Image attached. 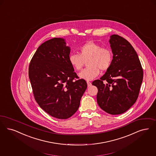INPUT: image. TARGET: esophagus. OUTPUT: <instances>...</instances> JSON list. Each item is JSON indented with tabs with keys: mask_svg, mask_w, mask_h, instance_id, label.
Segmentation results:
<instances>
[{
	"mask_svg": "<svg viewBox=\"0 0 156 156\" xmlns=\"http://www.w3.org/2000/svg\"><path fill=\"white\" fill-rule=\"evenodd\" d=\"M87 87H90V86L92 85V83H91V82H89V81H87Z\"/></svg>",
	"mask_w": 156,
	"mask_h": 156,
	"instance_id": "1",
	"label": "esophagus"
}]
</instances>
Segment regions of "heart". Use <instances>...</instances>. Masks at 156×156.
<instances>
[{
	"label": "heart",
	"mask_w": 156,
	"mask_h": 156,
	"mask_svg": "<svg viewBox=\"0 0 156 156\" xmlns=\"http://www.w3.org/2000/svg\"><path fill=\"white\" fill-rule=\"evenodd\" d=\"M87 58L88 67L81 71L79 76L85 80H92L99 74L100 69L106 71L110 67L112 51L108 48H101L100 44L89 41L79 48V55H70L69 61L74 69L80 71L83 67L84 61Z\"/></svg>",
	"instance_id": "heart-1"
}]
</instances>
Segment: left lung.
Instances as JSON below:
<instances>
[{
    "label": "left lung",
    "instance_id": "left-lung-1",
    "mask_svg": "<svg viewBox=\"0 0 156 156\" xmlns=\"http://www.w3.org/2000/svg\"><path fill=\"white\" fill-rule=\"evenodd\" d=\"M110 67L92 85L98 87L97 101L106 112L117 115L126 112L137 100L144 71L136 51L124 37L112 35Z\"/></svg>",
    "mask_w": 156,
    "mask_h": 156
}]
</instances>
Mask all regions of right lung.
Returning <instances> with one entry per match:
<instances>
[{"label": "right lung", "instance_id": "obj_1", "mask_svg": "<svg viewBox=\"0 0 156 156\" xmlns=\"http://www.w3.org/2000/svg\"><path fill=\"white\" fill-rule=\"evenodd\" d=\"M70 48L65 39L54 37L42 44L32 57L29 78L35 99L50 115L67 119L78 110L87 88L69 64Z\"/></svg>", "mask_w": 156, "mask_h": 156}]
</instances>
